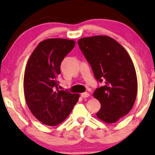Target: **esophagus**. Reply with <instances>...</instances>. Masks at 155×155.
<instances>
[{
  "instance_id": "1",
  "label": "esophagus",
  "mask_w": 155,
  "mask_h": 155,
  "mask_svg": "<svg viewBox=\"0 0 155 155\" xmlns=\"http://www.w3.org/2000/svg\"><path fill=\"white\" fill-rule=\"evenodd\" d=\"M89 95H90V94H89L88 93H87V92L83 93L81 94V96L83 97V98H87V97H89Z\"/></svg>"
}]
</instances>
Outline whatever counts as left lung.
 I'll list each match as a JSON object with an SVG mask.
<instances>
[{
    "label": "left lung",
    "instance_id": "left-lung-1",
    "mask_svg": "<svg viewBox=\"0 0 155 155\" xmlns=\"http://www.w3.org/2000/svg\"><path fill=\"white\" fill-rule=\"evenodd\" d=\"M78 45L97 81L104 82L93 93L101 106L97 117L107 124L115 123L129 114L136 100L137 78L132 60L127 50L108 36L82 38Z\"/></svg>",
    "mask_w": 155,
    "mask_h": 155
}]
</instances>
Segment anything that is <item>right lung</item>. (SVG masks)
<instances>
[{"instance_id":"obj_1","label":"right lung","mask_w":155,"mask_h":155,"mask_svg":"<svg viewBox=\"0 0 155 155\" xmlns=\"http://www.w3.org/2000/svg\"><path fill=\"white\" fill-rule=\"evenodd\" d=\"M75 41L48 39L34 49L24 72V91L32 114L47 126H56L65 120L80 95L58 89L60 64L74 48Z\"/></svg>"}]
</instances>
